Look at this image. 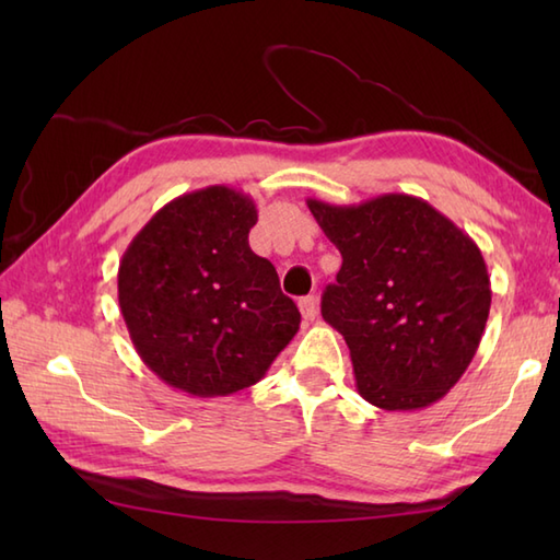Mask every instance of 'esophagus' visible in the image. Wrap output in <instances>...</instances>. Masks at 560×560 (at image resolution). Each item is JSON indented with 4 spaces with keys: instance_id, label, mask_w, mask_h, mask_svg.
<instances>
[{
    "instance_id": "esophagus-1",
    "label": "esophagus",
    "mask_w": 560,
    "mask_h": 560,
    "mask_svg": "<svg viewBox=\"0 0 560 560\" xmlns=\"http://www.w3.org/2000/svg\"><path fill=\"white\" fill-rule=\"evenodd\" d=\"M299 307H301V313H303L305 319H315V315H317V299H315V295H305V299H301Z\"/></svg>"
}]
</instances>
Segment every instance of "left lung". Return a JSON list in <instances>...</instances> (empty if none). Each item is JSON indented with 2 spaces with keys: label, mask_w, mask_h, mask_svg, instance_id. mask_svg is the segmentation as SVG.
I'll list each match as a JSON object with an SVG mask.
<instances>
[{
  "label": "left lung",
  "mask_w": 560,
  "mask_h": 560,
  "mask_svg": "<svg viewBox=\"0 0 560 560\" xmlns=\"http://www.w3.org/2000/svg\"><path fill=\"white\" fill-rule=\"evenodd\" d=\"M307 209L341 253L323 317L347 339L359 395L385 411L431 407L469 368L489 319L481 249L411 195Z\"/></svg>",
  "instance_id": "obj_1"
}]
</instances>
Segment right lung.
Segmentation results:
<instances>
[{
    "label": "right lung",
    "instance_id": "add662e5",
    "mask_svg": "<svg viewBox=\"0 0 560 560\" xmlns=\"http://www.w3.org/2000/svg\"><path fill=\"white\" fill-rule=\"evenodd\" d=\"M257 207L211 185L168 201L129 243L117 301L141 361L192 397L259 383L301 313L269 259L249 249Z\"/></svg>",
    "mask_w": 560,
    "mask_h": 560
}]
</instances>
